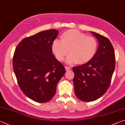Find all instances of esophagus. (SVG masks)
<instances>
[{"mask_svg": "<svg viewBox=\"0 0 125 125\" xmlns=\"http://www.w3.org/2000/svg\"><path fill=\"white\" fill-rule=\"evenodd\" d=\"M65 70H66L67 71H68V70H70V69H71V68L69 67H67V66H65Z\"/></svg>", "mask_w": 125, "mask_h": 125, "instance_id": "34e87169", "label": "esophagus"}]
</instances>
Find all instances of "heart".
I'll return each instance as SVG.
<instances>
[{"label": "heart", "instance_id": "obj_1", "mask_svg": "<svg viewBox=\"0 0 125 125\" xmlns=\"http://www.w3.org/2000/svg\"><path fill=\"white\" fill-rule=\"evenodd\" d=\"M60 39L61 42L53 40L51 44L52 51L59 61L64 60L69 53L68 63L84 64L91 61L97 53L96 39L75 29L64 31L61 35Z\"/></svg>", "mask_w": 125, "mask_h": 125}]
</instances>
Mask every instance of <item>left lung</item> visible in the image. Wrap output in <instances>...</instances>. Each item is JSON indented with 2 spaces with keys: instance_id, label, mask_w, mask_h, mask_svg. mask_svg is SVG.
I'll use <instances>...</instances> for the list:
<instances>
[{
  "instance_id": "8db88e82",
  "label": "left lung",
  "mask_w": 125,
  "mask_h": 125,
  "mask_svg": "<svg viewBox=\"0 0 125 125\" xmlns=\"http://www.w3.org/2000/svg\"><path fill=\"white\" fill-rule=\"evenodd\" d=\"M90 32L98 40L97 53L89 62L73 68L75 94L83 102L97 100L105 94L115 65L114 50L109 40L94 31Z\"/></svg>"
}]
</instances>
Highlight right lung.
Returning <instances> with one entry per match:
<instances>
[{"instance_id":"right-lung-1","label":"right lung","mask_w":125,"mask_h":125,"mask_svg":"<svg viewBox=\"0 0 125 125\" xmlns=\"http://www.w3.org/2000/svg\"><path fill=\"white\" fill-rule=\"evenodd\" d=\"M58 34L56 29L40 31L23 39L15 51L13 68L20 87L28 98L39 103L53 98L65 72L51 50Z\"/></svg>"}]
</instances>
